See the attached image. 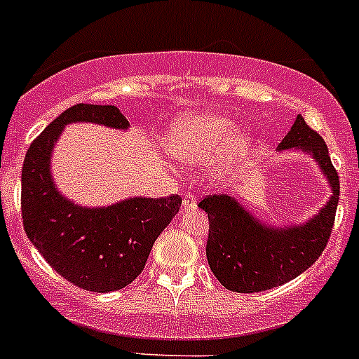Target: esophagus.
Masks as SVG:
<instances>
[{
	"mask_svg": "<svg viewBox=\"0 0 359 359\" xmlns=\"http://www.w3.org/2000/svg\"><path fill=\"white\" fill-rule=\"evenodd\" d=\"M183 207H185L187 210H194V208H196L194 194H190V192H187L185 199H183Z\"/></svg>",
	"mask_w": 359,
	"mask_h": 359,
	"instance_id": "34e87169",
	"label": "esophagus"
}]
</instances>
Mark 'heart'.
Instances as JSON below:
<instances>
[{
	"label": "heart",
	"mask_w": 359,
	"mask_h": 359,
	"mask_svg": "<svg viewBox=\"0 0 359 359\" xmlns=\"http://www.w3.org/2000/svg\"><path fill=\"white\" fill-rule=\"evenodd\" d=\"M236 129V122L228 116L192 113L177 118L165 133V151L185 165L201 163L217 156L219 172H226L253 147L252 133Z\"/></svg>",
	"instance_id": "1"
}]
</instances>
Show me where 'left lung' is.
<instances>
[{
    "label": "left lung",
    "mask_w": 359,
    "mask_h": 359,
    "mask_svg": "<svg viewBox=\"0 0 359 359\" xmlns=\"http://www.w3.org/2000/svg\"><path fill=\"white\" fill-rule=\"evenodd\" d=\"M277 151H298L318 163L331 198L306 223L273 226L252 214L230 194L207 196L199 208L208 214L207 259L226 290L257 293L282 286L304 273L322 255L334 223L340 180L322 136L298 115Z\"/></svg>",
    "instance_id": "left-lung-1"
}]
</instances>
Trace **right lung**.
Instances as JSON below:
<instances>
[{
  "mask_svg": "<svg viewBox=\"0 0 359 359\" xmlns=\"http://www.w3.org/2000/svg\"><path fill=\"white\" fill-rule=\"evenodd\" d=\"M129 129L116 106L77 104L32 142L21 170V212L28 239L57 273L75 286L109 293L129 286L145 268L152 244L180 212L182 198H128L109 207H82L61 194L52 154L68 123Z\"/></svg>",
  "mask_w": 359,
  "mask_h": 359,
  "instance_id": "1",
  "label": "right lung"
}]
</instances>
